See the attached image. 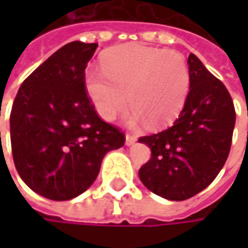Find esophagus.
I'll list each match as a JSON object with an SVG mask.
<instances>
[{
    "mask_svg": "<svg viewBox=\"0 0 248 248\" xmlns=\"http://www.w3.org/2000/svg\"><path fill=\"white\" fill-rule=\"evenodd\" d=\"M135 142H136V136H135V135L127 133V135H126V138H124V145H126V146H130V145H133Z\"/></svg>",
    "mask_w": 248,
    "mask_h": 248,
    "instance_id": "34e87169",
    "label": "esophagus"
}]
</instances>
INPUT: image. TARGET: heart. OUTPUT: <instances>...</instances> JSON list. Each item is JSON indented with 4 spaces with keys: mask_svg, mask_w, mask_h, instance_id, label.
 Here are the masks:
<instances>
[{
    "mask_svg": "<svg viewBox=\"0 0 248 248\" xmlns=\"http://www.w3.org/2000/svg\"><path fill=\"white\" fill-rule=\"evenodd\" d=\"M103 70L90 69L87 94L105 121H113L129 105L132 124L154 127L171 124L179 115L189 92V69L184 54L175 50L129 43L110 48L102 59Z\"/></svg>",
    "mask_w": 248,
    "mask_h": 248,
    "instance_id": "1",
    "label": "heart"
}]
</instances>
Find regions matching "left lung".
I'll return each instance as SVG.
<instances>
[{
	"label": "left lung",
	"mask_w": 248,
	"mask_h": 248,
	"mask_svg": "<svg viewBox=\"0 0 248 248\" xmlns=\"http://www.w3.org/2000/svg\"><path fill=\"white\" fill-rule=\"evenodd\" d=\"M189 92L171 127L139 138L151 159L139 178L154 194L184 201L205 189L224 167L231 146L235 110L228 90L195 54L188 57Z\"/></svg>",
	"instance_id": "8db88e82"
}]
</instances>
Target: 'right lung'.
<instances>
[{"instance_id":"add662e5","label":"right lung","mask_w":248,"mask_h":248,"mask_svg":"<svg viewBox=\"0 0 248 248\" xmlns=\"http://www.w3.org/2000/svg\"><path fill=\"white\" fill-rule=\"evenodd\" d=\"M96 43L72 41L23 81L10 116L16 168L34 192L53 201L83 194L124 133L103 122L86 94L84 70ZM1 135V133H0Z\"/></svg>"}]
</instances>
